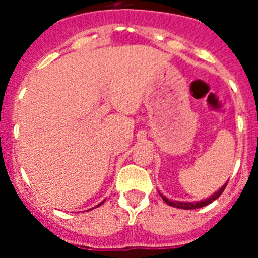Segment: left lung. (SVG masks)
<instances>
[{
  "instance_id": "left-lung-1",
  "label": "left lung",
  "mask_w": 258,
  "mask_h": 258,
  "mask_svg": "<svg viewBox=\"0 0 258 258\" xmlns=\"http://www.w3.org/2000/svg\"><path fill=\"white\" fill-rule=\"evenodd\" d=\"M226 184H227V183L223 184L222 187H221L220 190L217 191V192H214L213 195H212V197H209V198H208V199L203 200V202H197V203L172 202V200L166 199L165 197H163V195H161V194H160V195H161V198H163V200H164V202L166 203V204H169V206H172V207H175V208H181V209H197V208H202V207L208 206V204H211V203L213 202V200L217 199V198L220 197L221 194L223 192V190H225V187H226Z\"/></svg>"
}]
</instances>
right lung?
I'll return each mask as SVG.
<instances>
[{
    "label": "right lung",
    "mask_w": 258,
    "mask_h": 258,
    "mask_svg": "<svg viewBox=\"0 0 258 258\" xmlns=\"http://www.w3.org/2000/svg\"><path fill=\"white\" fill-rule=\"evenodd\" d=\"M102 203H103V202H102ZM102 203H101V204H102ZM101 204H98V206H101ZM98 206H97V207H98Z\"/></svg>",
    "instance_id": "obj_1"
}]
</instances>
